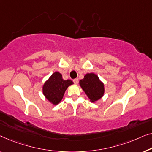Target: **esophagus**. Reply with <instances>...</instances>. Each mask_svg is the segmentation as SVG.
I'll return each mask as SVG.
<instances>
[{"label": "esophagus", "instance_id": "obj_1", "mask_svg": "<svg viewBox=\"0 0 152 152\" xmlns=\"http://www.w3.org/2000/svg\"><path fill=\"white\" fill-rule=\"evenodd\" d=\"M73 82L74 83V84H78V78H75V79H74L73 80Z\"/></svg>", "mask_w": 152, "mask_h": 152}]
</instances>
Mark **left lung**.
I'll return each mask as SVG.
<instances>
[{"label":"left lung","mask_w":152,"mask_h":152,"mask_svg":"<svg viewBox=\"0 0 152 152\" xmlns=\"http://www.w3.org/2000/svg\"><path fill=\"white\" fill-rule=\"evenodd\" d=\"M79 84L91 102L97 101L104 95V84L100 80L96 74L94 73L85 74L84 78L79 81Z\"/></svg>","instance_id":"8db88e82"}]
</instances>
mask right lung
Listing matches in <instances>:
<instances>
[{"label": "right lung", "mask_w": 152, "mask_h": 152, "mask_svg": "<svg viewBox=\"0 0 152 152\" xmlns=\"http://www.w3.org/2000/svg\"><path fill=\"white\" fill-rule=\"evenodd\" d=\"M74 84L71 80H63L62 74L56 72L44 83L42 93L46 99L53 104H58L63 99L67 87Z\"/></svg>", "instance_id": "right-lung-1"}]
</instances>
